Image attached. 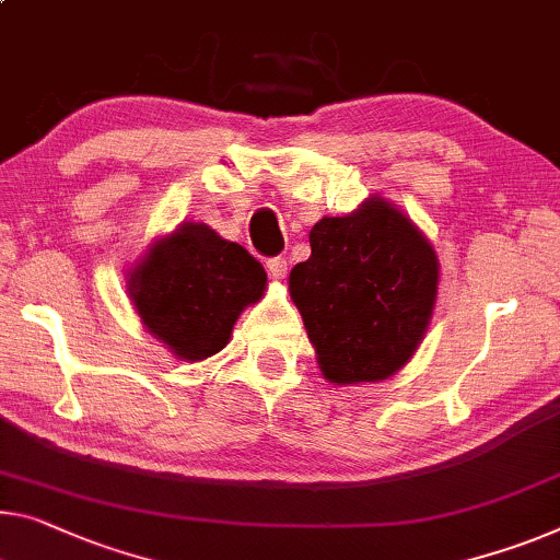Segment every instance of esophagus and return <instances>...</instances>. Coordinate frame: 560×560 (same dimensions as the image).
Here are the masks:
<instances>
[{"label":"esophagus","instance_id":"34e87169","mask_svg":"<svg viewBox=\"0 0 560 560\" xmlns=\"http://www.w3.org/2000/svg\"><path fill=\"white\" fill-rule=\"evenodd\" d=\"M265 265H268V272L272 275L275 280H282L288 275V260H285V257H270V260L265 262Z\"/></svg>","mask_w":560,"mask_h":560}]
</instances>
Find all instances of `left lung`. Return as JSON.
I'll return each instance as SVG.
<instances>
[{"label": "left lung", "mask_w": 560, "mask_h": 560, "mask_svg": "<svg viewBox=\"0 0 560 560\" xmlns=\"http://www.w3.org/2000/svg\"><path fill=\"white\" fill-rule=\"evenodd\" d=\"M310 257L290 272L323 375L375 383L416 352L438 292V260L416 225L385 200L310 230Z\"/></svg>", "instance_id": "8db88e82"}]
</instances>
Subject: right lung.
<instances>
[{
  "label": "right lung",
  "mask_w": 560,
  "mask_h": 560,
  "mask_svg": "<svg viewBox=\"0 0 560 560\" xmlns=\"http://www.w3.org/2000/svg\"><path fill=\"white\" fill-rule=\"evenodd\" d=\"M265 285V268L243 245L187 222L137 265L130 295L154 338L179 358L205 360L228 346L237 315Z\"/></svg>",
  "instance_id": "right-lung-1"
}]
</instances>
